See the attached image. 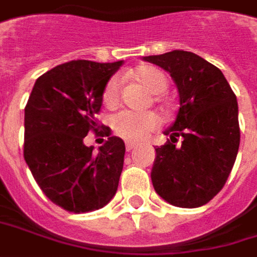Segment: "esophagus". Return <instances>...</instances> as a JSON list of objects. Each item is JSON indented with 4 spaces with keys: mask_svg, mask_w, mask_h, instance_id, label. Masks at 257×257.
Listing matches in <instances>:
<instances>
[{
    "mask_svg": "<svg viewBox=\"0 0 257 257\" xmlns=\"http://www.w3.org/2000/svg\"><path fill=\"white\" fill-rule=\"evenodd\" d=\"M133 148H136V143H125V150L132 151Z\"/></svg>",
    "mask_w": 257,
    "mask_h": 257,
    "instance_id": "1",
    "label": "esophagus"
}]
</instances>
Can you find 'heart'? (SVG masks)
I'll list each match as a JSON object with an SVG mask.
<instances>
[{
	"mask_svg": "<svg viewBox=\"0 0 257 257\" xmlns=\"http://www.w3.org/2000/svg\"><path fill=\"white\" fill-rule=\"evenodd\" d=\"M134 77L140 84L151 93H162L168 88V78L164 72L155 67H143L134 72ZM121 81L118 77H111L103 89V102L107 106H114L120 98ZM158 102V99H155ZM159 124V117L152 113H136V111L123 110L113 117V130L121 139L128 141H140L146 139Z\"/></svg>",
	"mask_w": 257,
	"mask_h": 257,
	"instance_id": "b5f03b06",
	"label": "heart"
}]
</instances>
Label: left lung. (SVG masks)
Instances as JSON below:
<instances>
[{
	"mask_svg": "<svg viewBox=\"0 0 257 257\" xmlns=\"http://www.w3.org/2000/svg\"><path fill=\"white\" fill-rule=\"evenodd\" d=\"M171 74L179 91V111L157 147L151 171L155 192L183 208L204 206L225 185L239 148L238 102L224 74L194 53L173 50L147 56ZM182 140L175 146L177 139Z\"/></svg>",
	"mask_w": 257,
	"mask_h": 257,
	"instance_id": "left-lung-1",
	"label": "left lung"
}]
</instances>
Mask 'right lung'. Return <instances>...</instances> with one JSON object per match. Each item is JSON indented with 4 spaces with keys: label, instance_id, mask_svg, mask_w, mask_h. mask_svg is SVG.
<instances>
[{
    "label": "right lung",
    "instance_id": "obj_1",
    "mask_svg": "<svg viewBox=\"0 0 257 257\" xmlns=\"http://www.w3.org/2000/svg\"><path fill=\"white\" fill-rule=\"evenodd\" d=\"M121 64L74 60L57 65L37 78L25 107V161L42 192L70 213L99 210L117 190L124 143L110 137L95 116L106 82ZM89 131L108 137L98 154L83 144Z\"/></svg>",
    "mask_w": 257,
    "mask_h": 257
}]
</instances>
